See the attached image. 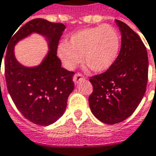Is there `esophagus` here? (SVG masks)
I'll use <instances>...</instances> for the list:
<instances>
[{"instance_id":"1","label":"esophagus","mask_w":156,"mask_h":156,"mask_svg":"<svg viewBox=\"0 0 156 156\" xmlns=\"http://www.w3.org/2000/svg\"><path fill=\"white\" fill-rule=\"evenodd\" d=\"M85 78L84 77L81 75V74H76L75 76H74V78H73V81H74V83H75V85H78V82H80V81H82V80H84Z\"/></svg>"}]
</instances>
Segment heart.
<instances>
[{
    "instance_id": "heart-1",
    "label": "heart",
    "mask_w": 156,
    "mask_h": 156,
    "mask_svg": "<svg viewBox=\"0 0 156 156\" xmlns=\"http://www.w3.org/2000/svg\"><path fill=\"white\" fill-rule=\"evenodd\" d=\"M120 50V37L109 24L85 28L73 33L68 42L57 47V55L63 66L74 69L82 62L97 73L109 69L115 62Z\"/></svg>"
}]
</instances>
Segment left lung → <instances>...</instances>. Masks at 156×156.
<instances>
[{"label":"left lung","instance_id":"8db88e82","mask_svg":"<svg viewBox=\"0 0 156 156\" xmlns=\"http://www.w3.org/2000/svg\"><path fill=\"white\" fill-rule=\"evenodd\" d=\"M121 32V50L114 64L90 79L94 92L89 96L93 115L101 122H123L135 111L147 84V52L140 36L126 23L115 20Z\"/></svg>","mask_w":156,"mask_h":156}]
</instances>
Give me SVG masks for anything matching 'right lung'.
<instances>
[{"instance_id": "add662e5", "label": "right lung", "mask_w": 156, "mask_h": 156, "mask_svg": "<svg viewBox=\"0 0 156 156\" xmlns=\"http://www.w3.org/2000/svg\"><path fill=\"white\" fill-rule=\"evenodd\" d=\"M65 28L62 23L42 18L31 20L12 33L6 53H2L6 54L5 77L9 94L23 116L38 125L48 126L56 122L64 113L69 95L74 90V72L63 69L57 57L58 42ZM34 33L45 39L49 50L38 66H24L16 59L14 47Z\"/></svg>"}]
</instances>
